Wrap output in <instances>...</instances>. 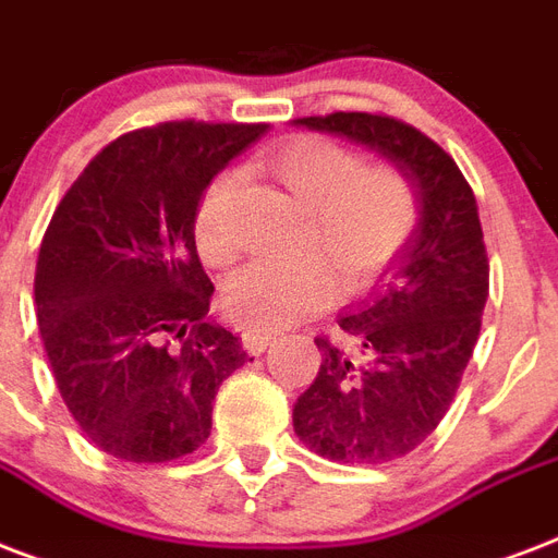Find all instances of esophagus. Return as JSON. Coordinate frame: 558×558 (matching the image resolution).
Here are the masks:
<instances>
[{"label":"esophagus","mask_w":558,"mask_h":558,"mask_svg":"<svg viewBox=\"0 0 558 558\" xmlns=\"http://www.w3.org/2000/svg\"><path fill=\"white\" fill-rule=\"evenodd\" d=\"M276 340V331H267V328H250L241 335V343L247 349L250 355H262L270 343Z\"/></svg>","instance_id":"esophagus-1"}]
</instances>
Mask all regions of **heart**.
Listing matches in <instances>:
<instances>
[{"label":"heart","mask_w":558,"mask_h":558,"mask_svg":"<svg viewBox=\"0 0 558 558\" xmlns=\"http://www.w3.org/2000/svg\"><path fill=\"white\" fill-rule=\"evenodd\" d=\"M265 166L311 211L302 247L326 255L352 282L390 265L416 227L418 203L408 177L392 166H364L361 154L338 142L302 136L274 150ZM241 183L235 168L220 171L197 203L194 235L211 265L239 256ZM325 259L311 253L296 262L241 267L220 293L227 317L247 328H282L308 317L335 296Z\"/></svg>","instance_id":"obj_1"}]
</instances>
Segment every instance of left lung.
I'll return each instance as SVG.
<instances>
[{"label": "left lung", "instance_id": "left-lung-1", "mask_svg": "<svg viewBox=\"0 0 558 558\" xmlns=\"http://www.w3.org/2000/svg\"><path fill=\"white\" fill-rule=\"evenodd\" d=\"M378 150L416 189L418 220L381 284L317 338L319 369L293 404V430L335 463L410 454L451 408L481 335L489 258L463 171L416 128L373 113L296 119Z\"/></svg>", "mask_w": 558, "mask_h": 558}]
</instances>
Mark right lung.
<instances>
[{"mask_svg":"<svg viewBox=\"0 0 558 558\" xmlns=\"http://www.w3.org/2000/svg\"><path fill=\"white\" fill-rule=\"evenodd\" d=\"M267 124L162 122L113 140L51 215L34 302L58 390L89 442L171 463L211 430L215 392L250 361L215 326L194 244L206 185Z\"/></svg>","mask_w":558,"mask_h":558,"instance_id":"right-lung-1","label":"right lung"}]
</instances>
